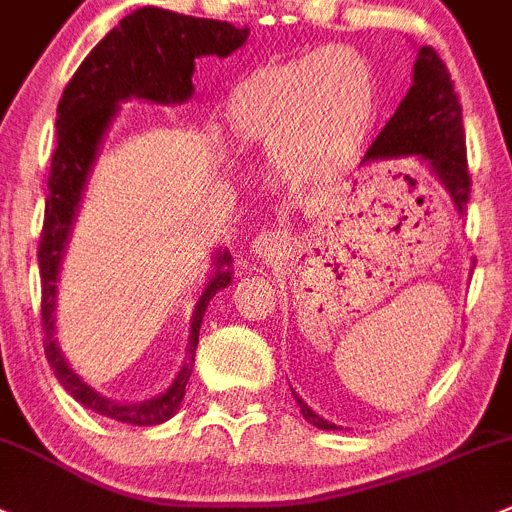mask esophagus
I'll list each match as a JSON object with an SVG mask.
<instances>
[{"mask_svg": "<svg viewBox=\"0 0 512 512\" xmlns=\"http://www.w3.org/2000/svg\"><path fill=\"white\" fill-rule=\"evenodd\" d=\"M286 248V238L276 231H261L259 236L251 241V251L259 256V259H274Z\"/></svg>", "mask_w": 512, "mask_h": 512, "instance_id": "1", "label": "esophagus"}]
</instances>
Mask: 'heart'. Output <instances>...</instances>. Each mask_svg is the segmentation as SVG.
I'll return each mask as SVG.
<instances>
[{
  "mask_svg": "<svg viewBox=\"0 0 512 512\" xmlns=\"http://www.w3.org/2000/svg\"><path fill=\"white\" fill-rule=\"evenodd\" d=\"M379 107L372 62L354 47H319L248 77L228 100V128L291 175L332 170L359 148Z\"/></svg>",
  "mask_w": 512,
  "mask_h": 512,
  "instance_id": "heart-1",
  "label": "heart"
}]
</instances>
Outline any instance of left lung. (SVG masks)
I'll return each mask as SVG.
<instances>
[{"mask_svg": "<svg viewBox=\"0 0 512 512\" xmlns=\"http://www.w3.org/2000/svg\"><path fill=\"white\" fill-rule=\"evenodd\" d=\"M402 158L417 160L422 168L430 170L447 191L455 211L460 216L465 213L470 201V173H467L465 133H462V107L457 102L450 72L432 47L417 50L410 92L399 102L362 163ZM291 394L306 422L319 430H342L334 422L316 415L294 389Z\"/></svg>", "mask_w": 512, "mask_h": 512, "instance_id": "obj_1", "label": "left lung"}]
</instances>
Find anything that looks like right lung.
Instances as JSON below:
<instances>
[{
    "label": "right lung",
    "mask_w": 512,
    "mask_h": 512,
    "mask_svg": "<svg viewBox=\"0 0 512 512\" xmlns=\"http://www.w3.org/2000/svg\"><path fill=\"white\" fill-rule=\"evenodd\" d=\"M246 40L248 27L188 17L160 7H140L120 19L118 27L110 29L97 42L95 50L82 60L72 80L67 82L57 105V150L52 155L50 196L37 251L42 276L45 354L62 387L85 410L110 420L145 427L160 425L178 412L196 362L203 314L213 296L233 281V266L228 248H218L213 253V274L208 276L193 306L186 362L170 387L143 402H115L102 397L70 367L57 342V284L92 165L100 158L107 130L113 128L123 102L180 105L191 100L196 92L193 72L198 57H228Z\"/></svg>",
    "instance_id": "add662e5"
}]
</instances>
